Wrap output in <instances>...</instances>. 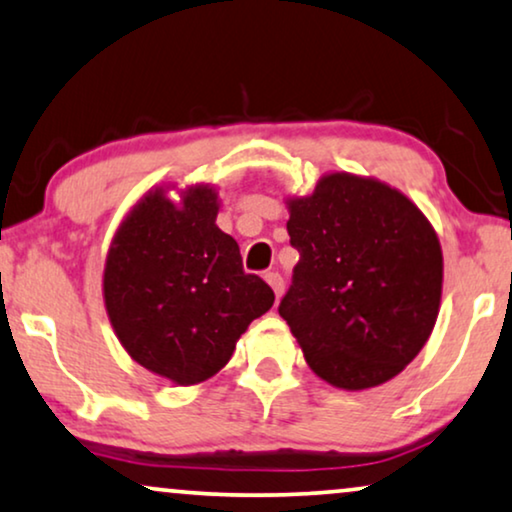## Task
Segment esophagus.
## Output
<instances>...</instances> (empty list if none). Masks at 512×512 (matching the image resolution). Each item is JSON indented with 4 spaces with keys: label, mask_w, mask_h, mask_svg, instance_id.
Segmentation results:
<instances>
[{
    "label": "esophagus",
    "mask_w": 512,
    "mask_h": 512,
    "mask_svg": "<svg viewBox=\"0 0 512 512\" xmlns=\"http://www.w3.org/2000/svg\"><path fill=\"white\" fill-rule=\"evenodd\" d=\"M264 281H267L269 285H271V290L276 292V297H281L283 295V278H281V274H276V271H269V274H264Z\"/></svg>",
    "instance_id": "1"
}]
</instances>
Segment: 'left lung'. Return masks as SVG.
I'll use <instances>...</instances> for the list:
<instances>
[{"instance_id":"8db88e82","label":"left lung","mask_w":512,"mask_h":512,"mask_svg":"<svg viewBox=\"0 0 512 512\" xmlns=\"http://www.w3.org/2000/svg\"><path fill=\"white\" fill-rule=\"evenodd\" d=\"M285 206L299 262L278 313L306 363L342 391L386 384L419 356L438 320L433 224L400 189L344 170Z\"/></svg>"}]
</instances>
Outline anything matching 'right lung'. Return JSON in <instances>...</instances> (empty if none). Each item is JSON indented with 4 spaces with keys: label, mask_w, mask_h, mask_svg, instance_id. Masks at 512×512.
<instances>
[{
    "label": "right lung",
    "mask_w": 512,
    "mask_h": 512,
    "mask_svg": "<svg viewBox=\"0 0 512 512\" xmlns=\"http://www.w3.org/2000/svg\"><path fill=\"white\" fill-rule=\"evenodd\" d=\"M217 213L215 187H152L121 220L105 257L102 299L114 335L135 363L175 386L215 377L252 320L274 306V290L245 274Z\"/></svg>",
    "instance_id": "obj_1"
}]
</instances>
